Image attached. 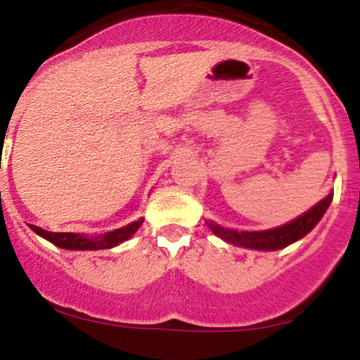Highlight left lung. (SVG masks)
<instances>
[{"mask_svg":"<svg viewBox=\"0 0 360 360\" xmlns=\"http://www.w3.org/2000/svg\"><path fill=\"white\" fill-rule=\"evenodd\" d=\"M332 198H334V193L328 194L320 203H316L313 208L304 212L302 215H299L293 221L286 222L279 228L263 229V231H237V229L221 228L215 222H207V224L219 238H222L228 244L237 245V248L256 249V251H277V249L286 248V245L306 237L311 229L320 222V219L323 217Z\"/></svg>","mask_w":360,"mask_h":360,"instance_id":"obj_1","label":"left lung"}]
</instances>
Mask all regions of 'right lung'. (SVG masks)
Here are the masks:
<instances>
[{
    "label": "right lung",
    "instance_id": "1",
    "mask_svg": "<svg viewBox=\"0 0 360 360\" xmlns=\"http://www.w3.org/2000/svg\"><path fill=\"white\" fill-rule=\"evenodd\" d=\"M143 221L145 219H139V221L131 222V224L115 229V231H109V233L98 235V237H84L81 233H53V231H46V229L39 228L35 224H30V228L37 235H40V237L61 249H70V251H98V249L116 248L122 242L129 240L138 231Z\"/></svg>",
    "mask_w": 360,
    "mask_h": 360
}]
</instances>
